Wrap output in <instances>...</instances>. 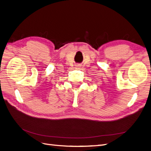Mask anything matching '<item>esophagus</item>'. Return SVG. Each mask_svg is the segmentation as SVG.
Instances as JSON below:
<instances>
[{
  "label": "esophagus",
  "instance_id": "1",
  "mask_svg": "<svg viewBox=\"0 0 151 151\" xmlns=\"http://www.w3.org/2000/svg\"><path fill=\"white\" fill-rule=\"evenodd\" d=\"M76 66H79V65H76Z\"/></svg>",
  "mask_w": 151,
  "mask_h": 151
}]
</instances>
